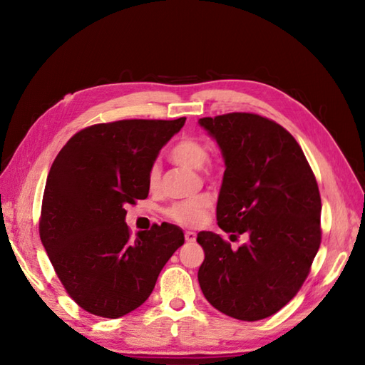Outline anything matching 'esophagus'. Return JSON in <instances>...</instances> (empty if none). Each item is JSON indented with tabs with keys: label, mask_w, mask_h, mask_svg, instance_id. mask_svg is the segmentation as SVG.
Wrapping results in <instances>:
<instances>
[{
	"label": "esophagus",
	"mask_w": 365,
	"mask_h": 365,
	"mask_svg": "<svg viewBox=\"0 0 365 365\" xmlns=\"http://www.w3.org/2000/svg\"><path fill=\"white\" fill-rule=\"evenodd\" d=\"M185 240H187L188 243L196 242V234H195V232H191V230H187V232H185Z\"/></svg>",
	"instance_id": "obj_1"
}]
</instances>
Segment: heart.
<instances>
[{
	"mask_svg": "<svg viewBox=\"0 0 365 365\" xmlns=\"http://www.w3.org/2000/svg\"><path fill=\"white\" fill-rule=\"evenodd\" d=\"M208 155L210 153H208V149L204 143H200L199 139L195 138H185L173 147V150H170V160L185 168L202 169L207 165ZM160 175V166L152 165V168L149 169V177H147L152 188L158 185ZM210 205L212 200L207 196L178 200V202L166 208L165 215L170 221L180 224V226H196V224L204 220L207 212L210 210Z\"/></svg>",
	"mask_w": 365,
	"mask_h": 365,
	"instance_id": "1",
	"label": "heart"
}]
</instances>
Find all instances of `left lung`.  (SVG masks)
Returning a JSON list of instances; mask_svg holds the SVG:
<instances>
[{"instance_id": "1", "label": "left lung", "mask_w": 365, "mask_h": 365, "mask_svg": "<svg viewBox=\"0 0 365 365\" xmlns=\"http://www.w3.org/2000/svg\"><path fill=\"white\" fill-rule=\"evenodd\" d=\"M199 125L218 143L226 165L218 226L232 240L247 237L232 250L218 234L199 232L200 290L237 320L267 319L298 293L320 247L319 185L297 139L274 120L229 113Z\"/></svg>"}]
</instances>
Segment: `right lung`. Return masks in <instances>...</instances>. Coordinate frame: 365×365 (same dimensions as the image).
I'll return each mask as SVG.
<instances>
[{
	"label": "right lung",
	"instance_id": "right-lung-1",
	"mask_svg": "<svg viewBox=\"0 0 365 365\" xmlns=\"http://www.w3.org/2000/svg\"><path fill=\"white\" fill-rule=\"evenodd\" d=\"M185 120L97 123L54 158L38 234L59 281L84 311L105 319L135 311L183 245V230L169 222L133 238L125 207L149 196V169Z\"/></svg>",
	"mask_w": 365,
	"mask_h": 365
}]
</instances>
